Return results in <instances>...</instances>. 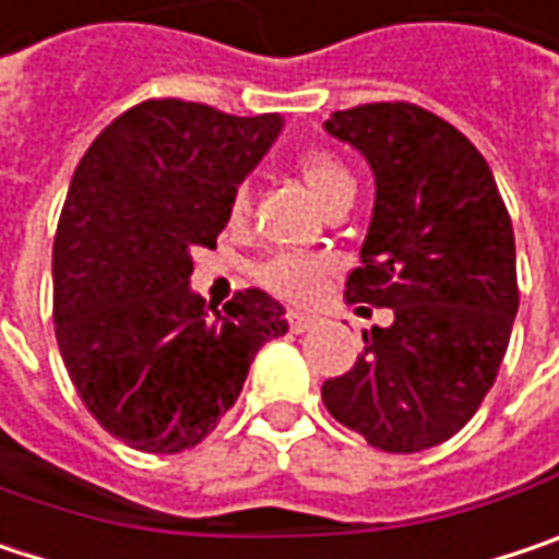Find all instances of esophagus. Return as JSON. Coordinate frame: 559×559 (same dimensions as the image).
Segmentation results:
<instances>
[{
    "label": "esophagus",
    "mask_w": 559,
    "mask_h": 559,
    "mask_svg": "<svg viewBox=\"0 0 559 559\" xmlns=\"http://www.w3.org/2000/svg\"><path fill=\"white\" fill-rule=\"evenodd\" d=\"M308 328H314V318H311V314L289 311V331H293V334H305Z\"/></svg>",
    "instance_id": "esophagus-1"
}]
</instances>
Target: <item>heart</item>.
Returning <instances> with one entry per match:
<instances>
[{"label":"heart","instance_id":"b5f03b06","mask_svg":"<svg viewBox=\"0 0 559 559\" xmlns=\"http://www.w3.org/2000/svg\"><path fill=\"white\" fill-rule=\"evenodd\" d=\"M296 171L328 213L343 200H353L356 193L353 168L331 148H305L296 158ZM248 216H251V187L238 183L228 197V222L245 225ZM331 273H334V263L321 254H273L258 266V283L276 299L308 305L321 296Z\"/></svg>","mask_w":559,"mask_h":559}]
</instances>
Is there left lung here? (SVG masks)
I'll list each match as a JSON object with an SVG mask.
<instances>
[{"mask_svg": "<svg viewBox=\"0 0 559 559\" xmlns=\"http://www.w3.org/2000/svg\"><path fill=\"white\" fill-rule=\"evenodd\" d=\"M324 127L376 171L346 301L391 308L394 321L362 334L356 366L321 397L381 452H423L452 439L499 376L519 311L512 219L477 145L419 104H359Z\"/></svg>", "mask_w": 559, "mask_h": 559, "instance_id": "left-lung-1", "label": "left lung"}]
</instances>
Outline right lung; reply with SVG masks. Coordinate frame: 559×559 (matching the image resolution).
Masks as SVG:
<instances>
[{"label": "right lung", "mask_w": 559, "mask_h": 559, "mask_svg": "<svg viewBox=\"0 0 559 559\" xmlns=\"http://www.w3.org/2000/svg\"><path fill=\"white\" fill-rule=\"evenodd\" d=\"M280 127V114L148 98L110 120L72 175L53 241L57 343L88 414L130 449L203 442L254 353L286 334L260 289L222 311L187 289L193 251L216 248L231 190Z\"/></svg>", "instance_id": "obj_1"}]
</instances>
